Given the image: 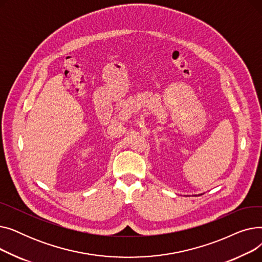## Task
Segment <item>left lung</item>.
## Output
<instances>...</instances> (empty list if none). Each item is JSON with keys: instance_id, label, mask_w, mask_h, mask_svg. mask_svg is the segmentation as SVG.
Wrapping results in <instances>:
<instances>
[{"instance_id": "left-lung-1", "label": "left lung", "mask_w": 262, "mask_h": 262, "mask_svg": "<svg viewBox=\"0 0 262 262\" xmlns=\"http://www.w3.org/2000/svg\"><path fill=\"white\" fill-rule=\"evenodd\" d=\"M196 195H199V196H200V195H202V193H201V194H195L194 196H196Z\"/></svg>"}]
</instances>
